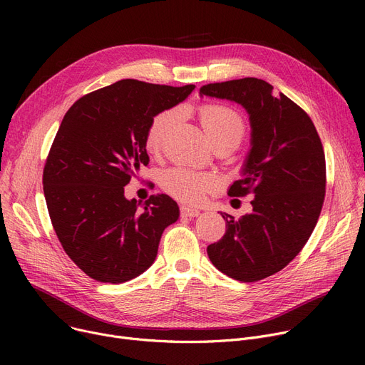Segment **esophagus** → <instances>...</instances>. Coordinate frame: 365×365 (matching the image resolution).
Instances as JSON below:
<instances>
[{
    "label": "esophagus",
    "instance_id": "34e87169",
    "mask_svg": "<svg viewBox=\"0 0 365 365\" xmlns=\"http://www.w3.org/2000/svg\"><path fill=\"white\" fill-rule=\"evenodd\" d=\"M180 215H182L183 217H197V216H200V210L190 208V207H186V205H182V207H180Z\"/></svg>",
    "mask_w": 365,
    "mask_h": 365
}]
</instances>
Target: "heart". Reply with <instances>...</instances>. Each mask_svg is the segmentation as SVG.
Returning <instances> with one entry per match:
<instances>
[{
	"mask_svg": "<svg viewBox=\"0 0 365 365\" xmlns=\"http://www.w3.org/2000/svg\"><path fill=\"white\" fill-rule=\"evenodd\" d=\"M178 109H165L153 115L145 131V146L149 152H158L178 120ZM200 117L213 143L231 140L240 145L245 134L242 115L226 103H207L200 108ZM161 187L175 200L185 204H198L216 187L217 179L210 173L187 167H173L160 178Z\"/></svg>",
	"mask_w": 365,
	"mask_h": 365,
	"instance_id": "1",
	"label": "heart"
}]
</instances>
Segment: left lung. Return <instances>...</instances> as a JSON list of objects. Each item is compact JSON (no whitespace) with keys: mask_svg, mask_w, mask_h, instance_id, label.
<instances>
[{"mask_svg":"<svg viewBox=\"0 0 365 365\" xmlns=\"http://www.w3.org/2000/svg\"><path fill=\"white\" fill-rule=\"evenodd\" d=\"M201 96L242 105L252 123V150L231 197L253 194V212L226 220V232L207 247L220 272L255 282L279 272L308 242L325 197V155L318 131L299 105L259 78L207 84Z\"/></svg>","mask_w":365,"mask_h":365,"instance_id":"obj_1","label":"left lung"}]
</instances>
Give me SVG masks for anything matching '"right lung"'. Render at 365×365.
<instances>
[{"label": "right lung", "instance_id": "add662e5", "mask_svg": "<svg viewBox=\"0 0 365 365\" xmlns=\"http://www.w3.org/2000/svg\"><path fill=\"white\" fill-rule=\"evenodd\" d=\"M194 88L121 80L65 113L43 171L44 197L63 250L90 278L121 284L139 277L155 260L164 229L179 219L168 195H150L140 210L124 186L149 163L145 131L153 115Z\"/></svg>", "mask_w": 365, "mask_h": 365}]
</instances>
